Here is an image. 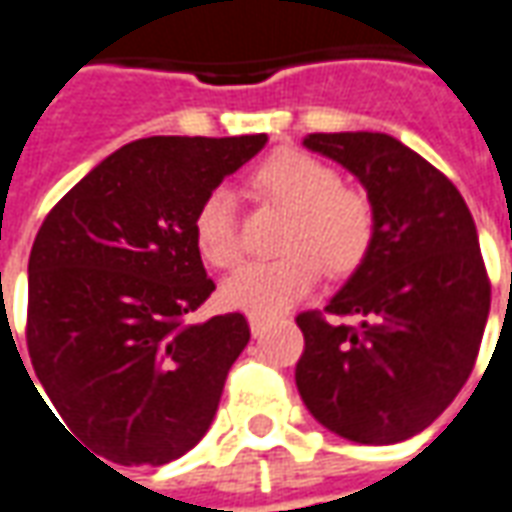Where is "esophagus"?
Here are the masks:
<instances>
[{"mask_svg": "<svg viewBox=\"0 0 512 512\" xmlns=\"http://www.w3.org/2000/svg\"><path fill=\"white\" fill-rule=\"evenodd\" d=\"M248 323H250V331H253V337H259V334L267 329V320L259 315H248Z\"/></svg>", "mask_w": 512, "mask_h": 512, "instance_id": "1", "label": "esophagus"}]
</instances>
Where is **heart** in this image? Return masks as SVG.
<instances>
[{"instance_id":"obj_1","label":"heart","mask_w":512,"mask_h":512,"mask_svg":"<svg viewBox=\"0 0 512 512\" xmlns=\"http://www.w3.org/2000/svg\"><path fill=\"white\" fill-rule=\"evenodd\" d=\"M256 189L290 211L281 236L284 253L239 267L222 284L231 309L273 317L315 287L320 264L329 276H348L368 256L373 242V206L365 192L340 183V175L315 155L281 147L253 172ZM200 256L214 267H231L242 256L234 197L225 186L200 200L192 220Z\"/></svg>"}]
</instances>
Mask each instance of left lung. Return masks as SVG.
Returning a JSON list of instances; mask_svg holds the SVG:
<instances>
[{
  "label": "left lung",
  "instance_id": "8db88e82",
  "mask_svg": "<svg viewBox=\"0 0 512 512\" xmlns=\"http://www.w3.org/2000/svg\"><path fill=\"white\" fill-rule=\"evenodd\" d=\"M303 147L337 161L368 192V256L326 312L298 315L295 384L329 432L390 446L424 432L463 390L491 309L474 217L457 186L387 133H309Z\"/></svg>",
  "mask_w": 512,
  "mask_h": 512
}]
</instances>
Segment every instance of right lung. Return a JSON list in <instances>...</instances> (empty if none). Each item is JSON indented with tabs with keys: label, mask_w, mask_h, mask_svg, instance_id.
<instances>
[{
	"label": "right lung",
	"mask_w": 512,
	"mask_h": 512,
	"mask_svg": "<svg viewBox=\"0 0 512 512\" xmlns=\"http://www.w3.org/2000/svg\"><path fill=\"white\" fill-rule=\"evenodd\" d=\"M264 144V133L125 144L58 200L35 236L33 370L63 429L108 463L164 465L209 432L250 329L239 312L186 323L214 292L192 220Z\"/></svg>",
	"instance_id": "obj_1"
}]
</instances>
